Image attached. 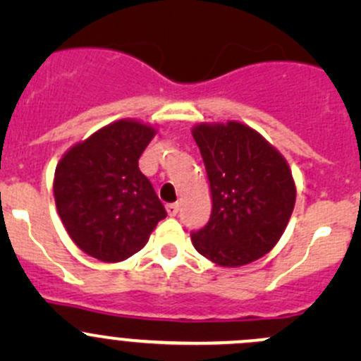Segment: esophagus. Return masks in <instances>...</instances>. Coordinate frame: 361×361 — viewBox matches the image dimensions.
Returning a JSON list of instances; mask_svg holds the SVG:
<instances>
[{"instance_id":"1","label":"esophagus","mask_w":361,"mask_h":361,"mask_svg":"<svg viewBox=\"0 0 361 361\" xmlns=\"http://www.w3.org/2000/svg\"><path fill=\"white\" fill-rule=\"evenodd\" d=\"M166 211H167V214H169V216H176L178 211H180V204H178V202L167 204Z\"/></svg>"}]
</instances>
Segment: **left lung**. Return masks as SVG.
Here are the masks:
<instances>
[{
    "label": "left lung",
    "mask_w": 361,
    "mask_h": 361,
    "mask_svg": "<svg viewBox=\"0 0 361 361\" xmlns=\"http://www.w3.org/2000/svg\"><path fill=\"white\" fill-rule=\"evenodd\" d=\"M211 187L209 221L192 232L195 250L224 267H239L274 248L295 206L286 160L238 122L194 129Z\"/></svg>",
    "instance_id": "8db88e82"
}]
</instances>
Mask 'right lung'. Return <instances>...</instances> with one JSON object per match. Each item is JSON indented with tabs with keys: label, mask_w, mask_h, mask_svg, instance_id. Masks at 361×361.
<instances>
[{
	"label": "right lung",
	"mask_w": 361,
	"mask_h": 361,
	"mask_svg": "<svg viewBox=\"0 0 361 361\" xmlns=\"http://www.w3.org/2000/svg\"><path fill=\"white\" fill-rule=\"evenodd\" d=\"M154 136L145 123L118 120L73 147L57 166L61 220L75 245L97 260L133 257L167 216L137 164Z\"/></svg>",
	"instance_id": "obj_1"
}]
</instances>
